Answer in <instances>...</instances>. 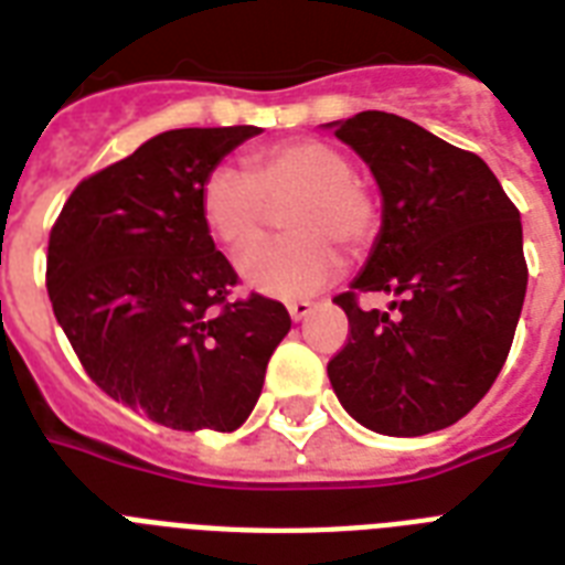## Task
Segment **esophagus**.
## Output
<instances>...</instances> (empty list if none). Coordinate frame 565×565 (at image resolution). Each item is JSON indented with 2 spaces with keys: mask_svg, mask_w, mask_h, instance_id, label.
<instances>
[{
  "mask_svg": "<svg viewBox=\"0 0 565 565\" xmlns=\"http://www.w3.org/2000/svg\"><path fill=\"white\" fill-rule=\"evenodd\" d=\"M287 310H290V317L296 319V322H301V319L308 317L310 310H313V305H310V301H290V305H287Z\"/></svg>",
  "mask_w": 565,
  "mask_h": 565,
  "instance_id": "esophagus-1",
  "label": "esophagus"
}]
</instances>
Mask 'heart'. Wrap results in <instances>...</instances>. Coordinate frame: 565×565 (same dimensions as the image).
Segmentation results:
<instances>
[{
    "mask_svg": "<svg viewBox=\"0 0 565 565\" xmlns=\"http://www.w3.org/2000/svg\"><path fill=\"white\" fill-rule=\"evenodd\" d=\"M287 203L285 224L294 237L248 248L239 257V275L252 290L296 301L340 278V248L354 257L370 252L381 231V207L354 175L352 158L310 137L257 149L246 158V172L216 167L199 190L204 228L231 252L263 236L271 207Z\"/></svg>",
    "mask_w": 565,
    "mask_h": 565,
    "instance_id": "b5f03b06",
    "label": "heart"
}]
</instances>
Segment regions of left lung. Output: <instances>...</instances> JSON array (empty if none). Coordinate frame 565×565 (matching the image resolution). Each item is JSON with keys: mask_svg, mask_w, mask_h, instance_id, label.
Instances as JSON below:
<instances>
[{"mask_svg": "<svg viewBox=\"0 0 565 565\" xmlns=\"http://www.w3.org/2000/svg\"><path fill=\"white\" fill-rule=\"evenodd\" d=\"M334 135L370 163L384 228L352 290L334 296L349 337L328 377L370 430H443L487 395L513 345L527 287L516 204L478 154L411 119L363 110ZM366 291L395 295L394 313L363 311Z\"/></svg>", "mask_w": 565, "mask_h": 565, "instance_id": "obj_1", "label": "left lung"}]
</instances>
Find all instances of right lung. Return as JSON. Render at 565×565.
Returning a JSON list of instances; mask_svg holds the SVG:
<instances>
[{"label": "right lung", "instance_id": "1", "mask_svg": "<svg viewBox=\"0 0 565 565\" xmlns=\"http://www.w3.org/2000/svg\"><path fill=\"white\" fill-rule=\"evenodd\" d=\"M257 131H163L87 175L49 231L46 290L84 372L167 428H239L290 331L281 301L231 299L239 278L199 211L204 175Z\"/></svg>", "mask_w": 565, "mask_h": 565}]
</instances>
